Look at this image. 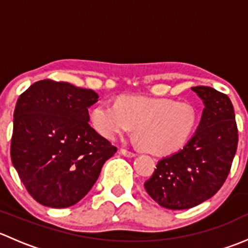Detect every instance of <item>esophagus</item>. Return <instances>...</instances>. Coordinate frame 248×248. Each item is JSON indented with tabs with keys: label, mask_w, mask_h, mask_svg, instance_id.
<instances>
[{
	"label": "esophagus",
	"mask_w": 248,
	"mask_h": 248,
	"mask_svg": "<svg viewBox=\"0 0 248 248\" xmlns=\"http://www.w3.org/2000/svg\"><path fill=\"white\" fill-rule=\"evenodd\" d=\"M120 154H121L122 156H124V157H134V156H136V154H134V152L128 151V150H126V149H120Z\"/></svg>",
	"instance_id": "esophagus-1"
}]
</instances>
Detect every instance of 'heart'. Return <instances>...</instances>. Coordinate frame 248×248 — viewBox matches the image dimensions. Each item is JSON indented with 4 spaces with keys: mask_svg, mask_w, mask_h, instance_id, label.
Masks as SVG:
<instances>
[{
    "mask_svg": "<svg viewBox=\"0 0 248 248\" xmlns=\"http://www.w3.org/2000/svg\"><path fill=\"white\" fill-rule=\"evenodd\" d=\"M91 122L101 136L115 140L132 132L140 146L152 154H169L186 144L197 124L193 107L166 98L122 97L115 104L101 102L91 112Z\"/></svg>",
    "mask_w": 248,
    "mask_h": 248,
    "instance_id": "heart-1",
    "label": "heart"
}]
</instances>
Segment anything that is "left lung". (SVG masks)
<instances>
[{
    "label": "left lung",
    "mask_w": 248,
    "mask_h": 248,
    "mask_svg": "<svg viewBox=\"0 0 248 248\" xmlns=\"http://www.w3.org/2000/svg\"><path fill=\"white\" fill-rule=\"evenodd\" d=\"M204 109L196 132L175 154L162 158L144 187L161 206L185 210L217 193L237 147V127L227 94L209 86L192 87Z\"/></svg>",
    "instance_id": "8db88e82"
}]
</instances>
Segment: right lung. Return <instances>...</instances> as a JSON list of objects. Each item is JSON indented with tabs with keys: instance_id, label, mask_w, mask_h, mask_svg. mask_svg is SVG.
Instances as JSON below:
<instances>
[{
	"instance_id": "right-lung-1",
	"label": "right lung",
	"mask_w": 248,
	"mask_h": 248,
	"mask_svg": "<svg viewBox=\"0 0 248 248\" xmlns=\"http://www.w3.org/2000/svg\"><path fill=\"white\" fill-rule=\"evenodd\" d=\"M92 90L41 80L20 94L14 110L11 156L27 192L44 206L81 201L116 147L89 124Z\"/></svg>"
}]
</instances>
